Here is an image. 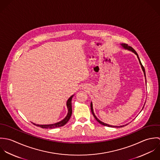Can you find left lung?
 Wrapping results in <instances>:
<instances>
[{
  "mask_svg": "<svg viewBox=\"0 0 160 160\" xmlns=\"http://www.w3.org/2000/svg\"><path fill=\"white\" fill-rule=\"evenodd\" d=\"M121 45L124 48V49H128V51H132V52H133L135 54H136L137 55V58H138V61H139V62H140V65H141V67H142V70H143V73H144V75H145V79H146V75H145V68H144V67L142 65V64L141 63V62H140V59H139V57H138V54H137V52L132 48V47H130V46H128L127 44H124V43H122V44H121ZM147 81L145 80V82H146ZM146 83H147V82H146ZM144 106H145V104H144ZM144 106H143V107H144ZM91 111H92V114H93V116H94V118L96 119V121L99 123V124H102V125H103V126H108V127H111V128H122V127H124V126H111V125H109V124H106V123H104V122H101L100 120H99L97 118H96V116H95V113H94V112H93V104H92V102H91ZM127 125V124H126Z\"/></svg>",
  "mask_w": 160,
  "mask_h": 160,
  "instance_id": "1",
  "label": "left lung"
}]
</instances>
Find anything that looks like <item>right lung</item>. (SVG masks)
<instances>
[{"label": "right lung", "mask_w": 160, "mask_h": 160, "mask_svg": "<svg viewBox=\"0 0 160 160\" xmlns=\"http://www.w3.org/2000/svg\"><path fill=\"white\" fill-rule=\"evenodd\" d=\"M73 96V95L72 96H70L68 99L67 101V107L68 109V113L67 115L66 116V117L64 118L63 120H62L61 121L55 123V124H47V125H39V124H34V125L38 126V127H40V128H59V127H62L64 126L65 124H66V123H67V122L69 121L72 113V99Z\"/></svg>", "instance_id": "add662e5"}]
</instances>
